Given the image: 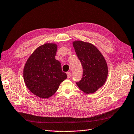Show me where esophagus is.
Wrapping results in <instances>:
<instances>
[{
  "instance_id": "1",
  "label": "esophagus",
  "mask_w": 134,
  "mask_h": 134,
  "mask_svg": "<svg viewBox=\"0 0 134 134\" xmlns=\"http://www.w3.org/2000/svg\"><path fill=\"white\" fill-rule=\"evenodd\" d=\"M67 78H70L71 77V72H67Z\"/></svg>"
}]
</instances>
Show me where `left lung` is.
Instances as JSON below:
<instances>
[{
	"label": "left lung",
	"instance_id": "left-lung-1",
	"mask_svg": "<svg viewBox=\"0 0 134 134\" xmlns=\"http://www.w3.org/2000/svg\"><path fill=\"white\" fill-rule=\"evenodd\" d=\"M73 45L83 68L82 77L76 82L77 85L85 93L95 92L104 85L107 78L108 70L105 59L90 43L77 41Z\"/></svg>",
	"mask_w": 134,
	"mask_h": 134
}]
</instances>
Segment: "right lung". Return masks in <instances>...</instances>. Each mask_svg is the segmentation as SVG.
Instances as JSON below:
<instances>
[{"label": "right lung", "mask_w": 134, "mask_h": 134, "mask_svg": "<svg viewBox=\"0 0 134 134\" xmlns=\"http://www.w3.org/2000/svg\"><path fill=\"white\" fill-rule=\"evenodd\" d=\"M57 46L45 43L36 48L24 68V80L34 94L48 98L57 91L59 85L67 78L61 63L55 59Z\"/></svg>", "instance_id": "1"}]
</instances>
